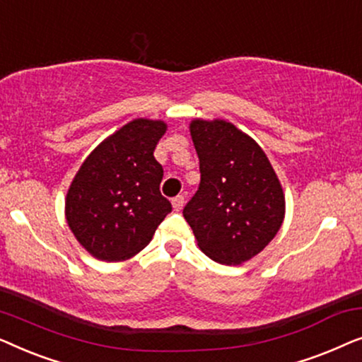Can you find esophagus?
I'll list each match as a JSON object with an SVG mask.
<instances>
[{
    "label": "esophagus",
    "instance_id": "esophagus-1",
    "mask_svg": "<svg viewBox=\"0 0 362 362\" xmlns=\"http://www.w3.org/2000/svg\"><path fill=\"white\" fill-rule=\"evenodd\" d=\"M182 206H185V196H176L175 199H173V209L181 211Z\"/></svg>",
    "mask_w": 362,
    "mask_h": 362
}]
</instances>
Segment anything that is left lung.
Returning a JSON list of instances; mask_svg holds the SVG:
<instances>
[{"instance_id": "8db88e82", "label": "left lung", "mask_w": 362, "mask_h": 362, "mask_svg": "<svg viewBox=\"0 0 362 362\" xmlns=\"http://www.w3.org/2000/svg\"><path fill=\"white\" fill-rule=\"evenodd\" d=\"M201 182L182 209L199 249L240 265L269 245L285 217V196L264 150L226 120H194Z\"/></svg>"}]
</instances>
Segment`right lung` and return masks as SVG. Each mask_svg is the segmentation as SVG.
Returning <instances> with one entry per match:
<instances>
[{
	"instance_id": "1",
	"label": "right lung",
	"mask_w": 362,
	"mask_h": 362,
	"mask_svg": "<svg viewBox=\"0 0 362 362\" xmlns=\"http://www.w3.org/2000/svg\"><path fill=\"white\" fill-rule=\"evenodd\" d=\"M166 125L136 118L102 141L74 177L66 197L67 224L95 259L136 255L171 212L161 194L163 166L153 151Z\"/></svg>"
}]
</instances>
